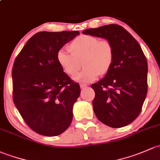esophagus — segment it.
Here are the masks:
<instances>
[{
  "mask_svg": "<svg viewBox=\"0 0 160 160\" xmlns=\"http://www.w3.org/2000/svg\"><path fill=\"white\" fill-rule=\"evenodd\" d=\"M87 86H88V85H87L86 84H82V83L80 84L81 88H85V87H87Z\"/></svg>",
  "mask_w": 160,
  "mask_h": 160,
  "instance_id": "esophagus-1",
  "label": "esophagus"
}]
</instances>
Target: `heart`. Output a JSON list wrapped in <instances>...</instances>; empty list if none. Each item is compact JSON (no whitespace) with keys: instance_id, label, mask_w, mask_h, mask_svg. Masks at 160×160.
I'll use <instances>...</instances> for the list:
<instances>
[{"instance_id":"heart-1","label":"heart","mask_w":160,"mask_h":160,"mask_svg":"<svg viewBox=\"0 0 160 160\" xmlns=\"http://www.w3.org/2000/svg\"><path fill=\"white\" fill-rule=\"evenodd\" d=\"M70 53L60 49L57 53V61L64 72L68 75H75L82 67L85 68L75 77V80L90 82L98 75L104 76L112 66L115 52L112 44L108 40L89 34H81L68 45Z\"/></svg>"}]
</instances>
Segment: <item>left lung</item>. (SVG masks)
Returning a JSON list of instances; mask_svg holds the SVG:
<instances>
[{
    "label": "left lung",
    "mask_w": 160,
    "mask_h": 160,
    "mask_svg": "<svg viewBox=\"0 0 160 160\" xmlns=\"http://www.w3.org/2000/svg\"><path fill=\"white\" fill-rule=\"evenodd\" d=\"M112 44L115 57L105 76L91 87L94 112L106 126L121 128L140 114L147 94V60L137 41L122 26L108 24L82 31Z\"/></svg>",
    "instance_id": "left-lung-1"
}]
</instances>
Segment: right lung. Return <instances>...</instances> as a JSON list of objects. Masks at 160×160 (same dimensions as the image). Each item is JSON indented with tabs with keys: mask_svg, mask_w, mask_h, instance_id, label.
<instances>
[{
	"mask_svg": "<svg viewBox=\"0 0 160 160\" xmlns=\"http://www.w3.org/2000/svg\"><path fill=\"white\" fill-rule=\"evenodd\" d=\"M78 34V31L36 33L14 60L13 101L26 124L42 136H58L72 123L80 86L63 72L57 53Z\"/></svg>",
	"mask_w": 160,
	"mask_h": 160,
	"instance_id": "1",
	"label": "right lung"
}]
</instances>
